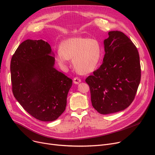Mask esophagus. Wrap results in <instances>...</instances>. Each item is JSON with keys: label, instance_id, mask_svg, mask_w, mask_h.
Segmentation results:
<instances>
[{"label": "esophagus", "instance_id": "obj_1", "mask_svg": "<svg viewBox=\"0 0 155 155\" xmlns=\"http://www.w3.org/2000/svg\"><path fill=\"white\" fill-rule=\"evenodd\" d=\"M80 82H81V80L78 77H75L73 78V83L75 84H78Z\"/></svg>", "mask_w": 155, "mask_h": 155}]
</instances>
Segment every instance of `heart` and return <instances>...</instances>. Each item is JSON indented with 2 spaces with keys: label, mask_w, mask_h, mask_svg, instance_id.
<instances>
[{
  "label": "heart",
  "mask_w": 155,
  "mask_h": 155,
  "mask_svg": "<svg viewBox=\"0 0 155 155\" xmlns=\"http://www.w3.org/2000/svg\"><path fill=\"white\" fill-rule=\"evenodd\" d=\"M101 56V45L95 39L72 38L63 41L55 59L61 66H66L68 59H73L75 70L81 74H87L96 68Z\"/></svg>",
  "instance_id": "obj_1"
}]
</instances>
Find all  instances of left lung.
I'll return each instance as SVG.
<instances>
[{
  "instance_id": "1",
  "label": "left lung",
  "mask_w": 155,
  "mask_h": 155,
  "mask_svg": "<svg viewBox=\"0 0 155 155\" xmlns=\"http://www.w3.org/2000/svg\"><path fill=\"white\" fill-rule=\"evenodd\" d=\"M108 34L104 41L103 63L85 80L90 87L92 106L101 114L128 107L141 80L140 55L136 46L120 31Z\"/></svg>"
}]
</instances>
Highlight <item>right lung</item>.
Listing matches in <instances>:
<instances>
[{
    "label": "right lung",
    "mask_w": 155,
    "mask_h": 155,
    "mask_svg": "<svg viewBox=\"0 0 155 155\" xmlns=\"http://www.w3.org/2000/svg\"><path fill=\"white\" fill-rule=\"evenodd\" d=\"M53 55L45 41L27 39L11 61L14 97L31 116L41 121H53L62 114L72 85L71 79L54 68Z\"/></svg>",
    "instance_id": "add662e5"
}]
</instances>
